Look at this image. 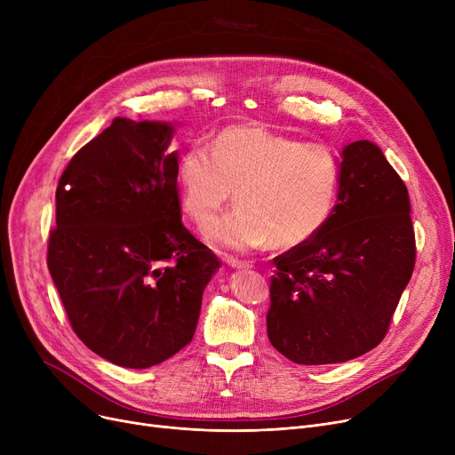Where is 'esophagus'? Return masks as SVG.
<instances>
[{
  "instance_id": "34e87169",
  "label": "esophagus",
  "mask_w": 455,
  "mask_h": 455,
  "mask_svg": "<svg viewBox=\"0 0 455 455\" xmlns=\"http://www.w3.org/2000/svg\"><path fill=\"white\" fill-rule=\"evenodd\" d=\"M225 261H227V266H230V267H234V269H251V267H252V264H249V261H245V259L227 258Z\"/></svg>"
}]
</instances>
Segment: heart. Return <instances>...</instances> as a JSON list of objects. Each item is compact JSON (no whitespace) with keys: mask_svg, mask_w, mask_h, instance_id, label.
<instances>
[{"mask_svg":"<svg viewBox=\"0 0 455 455\" xmlns=\"http://www.w3.org/2000/svg\"><path fill=\"white\" fill-rule=\"evenodd\" d=\"M179 201L199 230L230 203V215L208 230L225 251H251L273 240L290 249L306 243L328 223L341 180L339 155L330 146L234 125L212 140L210 149L189 146L177 164Z\"/></svg>","mask_w":455,"mask_h":455,"instance_id":"heart-1","label":"heart"}]
</instances>
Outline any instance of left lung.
Masks as SVG:
<instances>
[{
    "label": "left lung",
    "instance_id": "8db88e82",
    "mask_svg": "<svg viewBox=\"0 0 455 455\" xmlns=\"http://www.w3.org/2000/svg\"><path fill=\"white\" fill-rule=\"evenodd\" d=\"M410 212L408 188L381 149L348 143L328 223L273 259L267 336L282 355L343 363L381 343L415 267Z\"/></svg>",
    "mask_w": 455,
    "mask_h": 455
}]
</instances>
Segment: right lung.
Wrapping results in <instances>:
<instances>
[{
    "label": "right lung",
    "mask_w": 455,
    "mask_h": 455,
    "mask_svg": "<svg viewBox=\"0 0 455 455\" xmlns=\"http://www.w3.org/2000/svg\"><path fill=\"white\" fill-rule=\"evenodd\" d=\"M173 132L116 117L57 186L47 267L77 338L127 369L158 365L191 341L220 269L180 221Z\"/></svg>",
    "instance_id": "right-lung-1"
}]
</instances>
